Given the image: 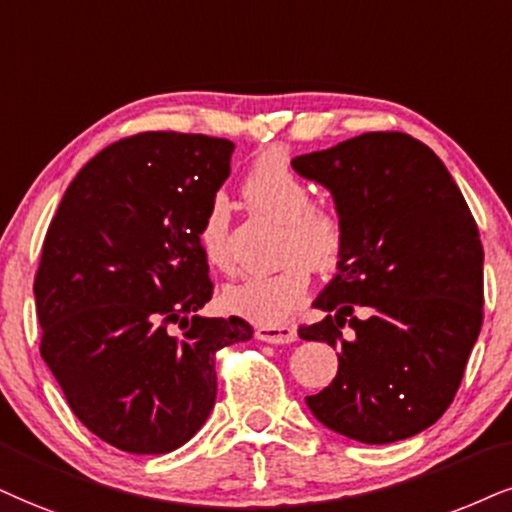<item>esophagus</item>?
Segmentation results:
<instances>
[{
    "mask_svg": "<svg viewBox=\"0 0 512 512\" xmlns=\"http://www.w3.org/2000/svg\"><path fill=\"white\" fill-rule=\"evenodd\" d=\"M256 339L268 344H292L296 339V330L287 325H258Z\"/></svg>",
    "mask_w": 512,
    "mask_h": 512,
    "instance_id": "esophagus-1",
    "label": "esophagus"
}]
</instances>
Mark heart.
I'll return each instance as SVG.
<instances>
[{
	"mask_svg": "<svg viewBox=\"0 0 512 512\" xmlns=\"http://www.w3.org/2000/svg\"><path fill=\"white\" fill-rule=\"evenodd\" d=\"M242 194L256 211L282 223V256L292 258L273 273H254L232 282L223 301L232 313L258 325H282L304 304L311 270H327L342 251V223L313 204V192L280 154L261 156L242 182ZM230 206L223 194L208 201L199 223L201 254L211 266H230Z\"/></svg>",
	"mask_w": 512,
	"mask_h": 512,
	"instance_id": "heart-1",
	"label": "heart"
}]
</instances>
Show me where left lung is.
<instances>
[{
  "label": "left lung",
  "mask_w": 512,
  "mask_h": 512,
  "mask_svg": "<svg viewBox=\"0 0 512 512\" xmlns=\"http://www.w3.org/2000/svg\"><path fill=\"white\" fill-rule=\"evenodd\" d=\"M292 168L332 194L344 237L337 275L313 301L327 315L299 330L339 349V370L306 406L363 444L415 437L449 408L482 327L475 218L444 161L406 132H365Z\"/></svg>",
  "instance_id": "1"
}]
</instances>
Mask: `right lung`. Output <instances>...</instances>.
Masks as SVG:
<instances>
[{"mask_svg": "<svg viewBox=\"0 0 512 512\" xmlns=\"http://www.w3.org/2000/svg\"><path fill=\"white\" fill-rule=\"evenodd\" d=\"M235 144L142 132L75 175L35 277L40 353L82 425L159 456L201 430L216 403V351L249 342L242 318H204L213 282L199 246Z\"/></svg>", "mask_w": 512, "mask_h": 512, "instance_id": "right-lung-1", "label": "right lung"}]
</instances>
